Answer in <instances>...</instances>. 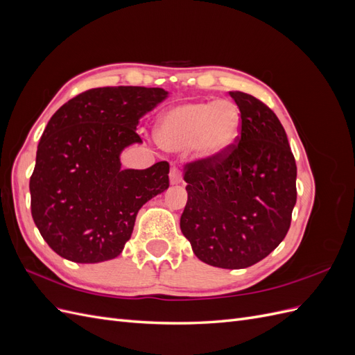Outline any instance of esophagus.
I'll return each mask as SVG.
<instances>
[{
    "instance_id": "34e87169",
    "label": "esophagus",
    "mask_w": 355,
    "mask_h": 355,
    "mask_svg": "<svg viewBox=\"0 0 355 355\" xmlns=\"http://www.w3.org/2000/svg\"><path fill=\"white\" fill-rule=\"evenodd\" d=\"M170 182L173 185L180 184V182H182V170L179 167H173L170 170Z\"/></svg>"
}]
</instances>
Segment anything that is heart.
<instances>
[{"label":"heart","mask_w":355,"mask_h":355,"mask_svg":"<svg viewBox=\"0 0 355 355\" xmlns=\"http://www.w3.org/2000/svg\"><path fill=\"white\" fill-rule=\"evenodd\" d=\"M241 115L230 101L184 103L159 118L157 137L170 151L194 148L202 158L225 154L237 141Z\"/></svg>","instance_id":"1"}]
</instances>
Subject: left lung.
I'll return each instance as SVG.
<instances>
[{
    "instance_id": "8db88e82",
    "label": "left lung",
    "mask_w": 355,
    "mask_h": 355,
    "mask_svg": "<svg viewBox=\"0 0 355 355\" xmlns=\"http://www.w3.org/2000/svg\"><path fill=\"white\" fill-rule=\"evenodd\" d=\"M241 124L237 144L185 164L182 234L204 263L241 270L262 261L290 228L296 163L277 115L254 96L230 92Z\"/></svg>"
}]
</instances>
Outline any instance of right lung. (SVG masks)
Instances as JSON below:
<instances>
[{"instance_id":"1","label":"right lung","mask_w":355,"mask_h":355,"mask_svg":"<svg viewBox=\"0 0 355 355\" xmlns=\"http://www.w3.org/2000/svg\"><path fill=\"white\" fill-rule=\"evenodd\" d=\"M167 98L158 87H101L75 96L50 118L29 180L31 213L59 256L98 263L120 254L136 214L168 188L167 161L121 168L120 154L141 144L139 120Z\"/></svg>"}]
</instances>
